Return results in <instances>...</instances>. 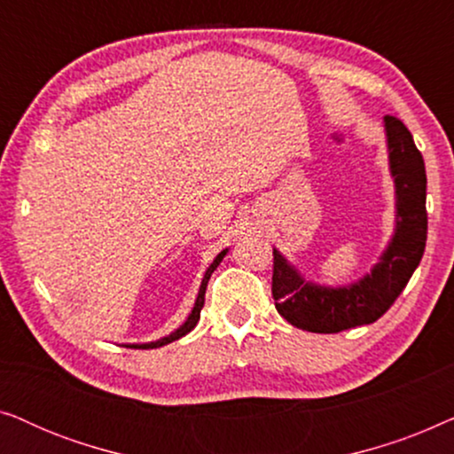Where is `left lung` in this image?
<instances>
[{"label":"left lung","instance_id":"left-lung-1","mask_svg":"<svg viewBox=\"0 0 454 454\" xmlns=\"http://www.w3.org/2000/svg\"><path fill=\"white\" fill-rule=\"evenodd\" d=\"M390 171L396 188V231L372 275L343 289L309 285L272 252V300L289 325L308 333H340L372 325L407 287L426 250V165L399 117H384Z\"/></svg>","mask_w":454,"mask_h":454}]
</instances>
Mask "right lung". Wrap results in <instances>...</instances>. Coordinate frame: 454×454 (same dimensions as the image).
Returning <instances> with one entry per match:
<instances>
[{
	"label": "right lung",
	"mask_w": 454,
	"mask_h": 454,
	"mask_svg": "<svg viewBox=\"0 0 454 454\" xmlns=\"http://www.w3.org/2000/svg\"><path fill=\"white\" fill-rule=\"evenodd\" d=\"M225 250H223L219 256L215 258V262L208 266V270H207V275H204V278H202V285H200V291H198V297H196V303H194V309H192V314H190V318L184 322L182 326L177 328L176 333H171L169 337H165V339H160V340H154V343H146V345H128V347H132V349H157V347H163V345H167V343H171V340H177V339H182L184 334H188L192 328L196 326V322L200 320V312H202V306H204V294H207V285H208V278H210V275H213L215 272V269L216 266H219V262L223 260V256H225Z\"/></svg>",
	"instance_id": "add662e5"
}]
</instances>
